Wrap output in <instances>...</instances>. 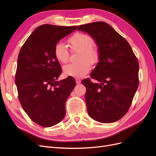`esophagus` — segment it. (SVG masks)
Returning a JSON list of instances; mask_svg holds the SVG:
<instances>
[{
    "label": "esophagus",
    "instance_id": "34e87169",
    "mask_svg": "<svg viewBox=\"0 0 156 156\" xmlns=\"http://www.w3.org/2000/svg\"><path fill=\"white\" fill-rule=\"evenodd\" d=\"M75 81H76V83L77 84H79L80 83H81V79H75Z\"/></svg>",
    "mask_w": 156,
    "mask_h": 156
}]
</instances>
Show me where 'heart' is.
<instances>
[{"label": "heart", "instance_id": "1", "mask_svg": "<svg viewBox=\"0 0 156 156\" xmlns=\"http://www.w3.org/2000/svg\"><path fill=\"white\" fill-rule=\"evenodd\" d=\"M71 51L79 52L77 63L69 64L63 67L64 73L69 77L82 78L89 72L91 64H96L100 60V53L94 47L95 42L92 37L84 33H76L68 40ZM56 59L62 64L66 63L69 57L67 46L61 41L56 43L54 49Z\"/></svg>", "mask_w": 156, "mask_h": 156}]
</instances>
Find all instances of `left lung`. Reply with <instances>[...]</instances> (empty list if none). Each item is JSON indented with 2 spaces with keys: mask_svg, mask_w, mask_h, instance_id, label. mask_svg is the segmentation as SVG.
<instances>
[{
  "mask_svg": "<svg viewBox=\"0 0 156 156\" xmlns=\"http://www.w3.org/2000/svg\"><path fill=\"white\" fill-rule=\"evenodd\" d=\"M96 40L100 61L89 78L82 81L86 87L85 101L89 116L101 123L120 120L129 109L139 87V62L127 41L103 21L80 25Z\"/></svg>",
  "mask_w": 156,
  "mask_h": 156,
  "instance_id": "obj_1",
  "label": "left lung"
}]
</instances>
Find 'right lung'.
<instances>
[{"instance_id": "obj_1", "label": "right lung", "mask_w": 156, "mask_h": 156, "mask_svg": "<svg viewBox=\"0 0 156 156\" xmlns=\"http://www.w3.org/2000/svg\"><path fill=\"white\" fill-rule=\"evenodd\" d=\"M77 26L41 25L28 37L17 58L15 82L21 105L36 124L48 127L66 115L65 103L76 85L68 77L57 81L62 68L54 55L56 43Z\"/></svg>"}]
</instances>
